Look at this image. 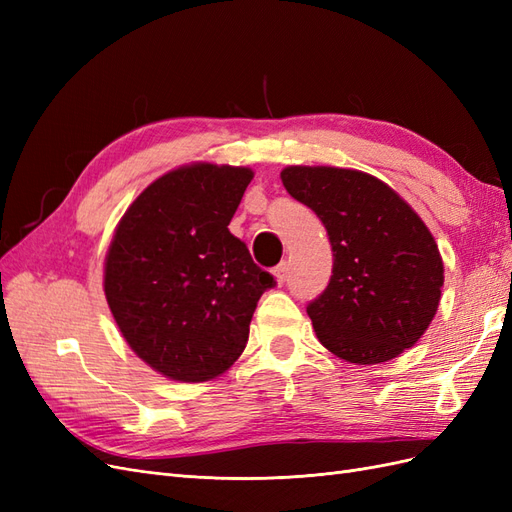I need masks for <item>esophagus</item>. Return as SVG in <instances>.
Masks as SVG:
<instances>
[{"label": "esophagus", "mask_w": 512, "mask_h": 512, "mask_svg": "<svg viewBox=\"0 0 512 512\" xmlns=\"http://www.w3.org/2000/svg\"><path fill=\"white\" fill-rule=\"evenodd\" d=\"M273 275H275L277 286H282V284L286 282V277H288V265H286V262H282L280 267H275V269H273Z\"/></svg>", "instance_id": "34e87169"}]
</instances>
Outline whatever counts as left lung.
Here are the masks:
<instances>
[{"label":"left lung","instance_id":"left-lung-1","mask_svg":"<svg viewBox=\"0 0 512 512\" xmlns=\"http://www.w3.org/2000/svg\"><path fill=\"white\" fill-rule=\"evenodd\" d=\"M282 183L327 228L333 275L307 305L320 344L356 365L412 348L438 312L444 265L416 211L361 170L288 166Z\"/></svg>","mask_w":512,"mask_h":512}]
</instances>
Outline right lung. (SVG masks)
Wrapping results in <instances>:
<instances>
[{"mask_svg": "<svg viewBox=\"0 0 512 512\" xmlns=\"http://www.w3.org/2000/svg\"><path fill=\"white\" fill-rule=\"evenodd\" d=\"M254 173L196 162L170 170L119 220L104 294L128 346L179 382H207L245 350L258 299L275 286L228 224Z\"/></svg>", "mask_w": 512, "mask_h": 512, "instance_id": "obj_1", "label": "right lung"}]
</instances>
